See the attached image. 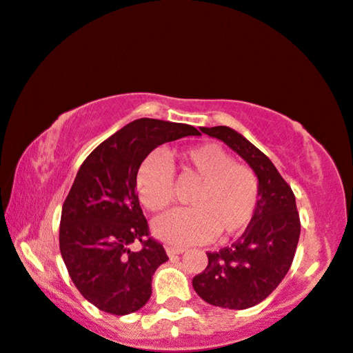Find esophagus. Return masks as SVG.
I'll use <instances>...</instances> for the list:
<instances>
[{
	"mask_svg": "<svg viewBox=\"0 0 353 353\" xmlns=\"http://www.w3.org/2000/svg\"><path fill=\"white\" fill-rule=\"evenodd\" d=\"M165 253H168V256H176V254L184 253V248H179V246L168 245V246H165Z\"/></svg>",
	"mask_w": 353,
	"mask_h": 353,
	"instance_id": "1",
	"label": "esophagus"
}]
</instances>
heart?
Wrapping results in <instances>:
<instances>
[{
	"mask_svg": "<svg viewBox=\"0 0 353 353\" xmlns=\"http://www.w3.org/2000/svg\"><path fill=\"white\" fill-rule=\"evenodd\" d=\"M185 176L199 181L190 195L192 209L161 215L152 230L174 245H195L212 236L230 239L243 232L260 202V181L252 168L236 164L230 152L214 143L189 148L181 156ZM136 190L148 210L161 212L174 202V169L161 152L148 154L136 174Z\"/></svg>",
	"mask_w": 353,
	"mask_h": 353,
	"instance_id": "b5f03b06",
	"label": "heart"
}]
</instances>
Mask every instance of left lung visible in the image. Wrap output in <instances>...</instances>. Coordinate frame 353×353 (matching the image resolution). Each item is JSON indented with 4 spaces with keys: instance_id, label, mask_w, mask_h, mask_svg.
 <instances>
[{
    "instance_id": "left-lung-1",
    "label": "left lung",
    "mask_w": 353,
    "mask_h": 353,
    "mask_svg": "<svg viewBox=\"0 0 353 353\" xmlns=\"http://www.w3.org/2000/svg\"><path fill=\"white\" fill-rule=\"evenodd\" d=\"M201 131L243 158L260 181L258 209L243 235L220 252L207 253L209 265L192 279L194 291L205 303L240 311L268 298L291 268L301 233L296 197L268 156L239 131L228 126H202Z\"/></svg>"
}]
</instances>
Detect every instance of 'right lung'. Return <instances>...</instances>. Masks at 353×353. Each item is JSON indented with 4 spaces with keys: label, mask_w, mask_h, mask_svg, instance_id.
I'll return each instance as SVG.
<instances>
[{
    "label": "right lung",
    "mask_w": 353,
    "mask_h": 353,
    "mask_svg": "<svg viewBox=\"0 0 353 353\" xmlns=\"http://www.w3.org/2000/svg\"><path fill=\"white\" fill-rule=\"evenodd\" d=\"M199 134L184 123L139 118L80 165L62 205L59 245L75 288L100 311L125 316L150 301L152 274L168 254L150 236L136 174L154 148ZM133 243H142L139 252L130 248Z\"/></svg>",
    "instance_id": "add662e5"
}]
</instances>
